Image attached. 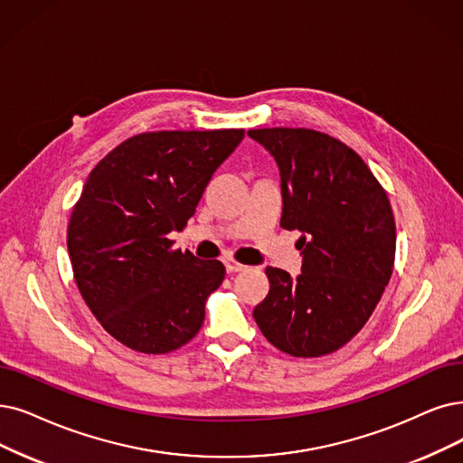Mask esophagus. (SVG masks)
Instances as JSON below:
<instances>
[{"label":"esophagus","instance_id":"obj_1","mask_svg":"<svg viewBox=\"0 0 463 463\" xmlns=\"http://www.w3.org/2000/svg\"><path fill=\"white\" fill-rule=\"evenodd\" d=\"M224 266H226V271H228V273H235V271L247 269L245 264H239L237 260H233V258H224Z\"/></svg>","mask_w":463,"mask_h":463}]
</instances>
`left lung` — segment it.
<instances>
[{"label":"left lung","instance_id":"8db88e82","mask_svg":"<svg viewBox=\"0 0 463 463\" xmlns=\"http://www.w3.org/2000/svg\"><path fill=\"white\" fill-rule=\"evenodd\" d=\"M281 175L285 230H298L302 273L266 268L269 292L252 311L262 335L292 357H321L373 316L395 262L385 190L344 142L311 128H252Z\"/></svg>","mask_w":463,"mask_h":463}]
</instances>
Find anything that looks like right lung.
Segmentation results:
<instances>
[{
	"mask_svg": "<svg viewBox=\"0 0 463 463\" xmlns=\"http://www.w3.org/2000/svg\"><path fill=\"white\" fill-rule=\"evenodd\" d=\"M243 128L140 133L90 171L68 224L73 279L108 335L140 354L188 344L224 281L218 260L173 249Z\"/></svg>",
	"mask_w": 463,
	"mask_h": 463,
	"instance_id": "1",
	"label": "right lung"
}]
</instances>
